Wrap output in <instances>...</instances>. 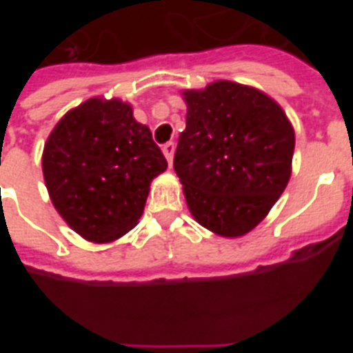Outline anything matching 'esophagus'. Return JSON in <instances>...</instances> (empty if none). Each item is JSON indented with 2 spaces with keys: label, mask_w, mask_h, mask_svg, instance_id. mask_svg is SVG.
<instances>
[{
  "label": "esophagus",
  "mask_w": 353,
  "mask_h": 353,
  "mask_svg": "<svg viewBox=\"0 0 353 353\" xmlns=\"http://www.w3.org/2000/svg\"><path fill=\"white\" fill-rule=\"evenodd\" d=\"M162 154H164V157H166L168 164H173V155H174V143L170 141L166 143V145L162 146Z\"/></svg>",
  "instance_id": "esophagus-1"
}]
</instances>
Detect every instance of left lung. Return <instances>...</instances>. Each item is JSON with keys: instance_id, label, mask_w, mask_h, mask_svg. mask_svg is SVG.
<instances>
[{"instance_id": "obj_1", "label": "left lung", "mask_w": 353, "mask_h": 353, "mask_svg": "<svg viewBox=\"0 0 353 353\" xmlns=\"http://www.w3.org/2000/svg\"><path fill=\"white\" fill-rule=\"evenodd\" d=\"M185 130L173 168L192 217L236 239L267 217L288 185L295 132L283 108L261 90L214 81L183 90Z\"/></svg>"}]
</instances>
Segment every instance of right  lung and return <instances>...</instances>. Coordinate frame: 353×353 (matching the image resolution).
Wrapping results in <instances>:
<instances>
[{
  "label": "right lung",
  "instance_id": "right-lung-1",
  "mask_svg": "<svg viewBox=\"0 0 353 353\" xmlns=\"http://www.w3.org/2000/svg\"><path fill=\"white\" fill-rule=\"evenodd\" d=\"M168 162L146 125L120 99L93 97L63 114L43 145L49 198L83 239L105 244L130 232L150 183Z\"/></svg>",
  "mask_w": 353,
  "mask_h": 353
}]
</instances>
